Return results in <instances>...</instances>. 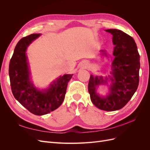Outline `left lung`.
<instances>
[{"label":"left lung","mask_w":150,"mask_h":150,"mask_svg":"<svg viewBox=\"0 0 150 150\" xmlns=\"http://www.w3.org/2000/svg\"><path fill=\"white\" fill-rule=\"evenodd\" d=\"M112 35L115 45L112 62V77L109 76L111 83L110 92L106 97H101L96 93V87L107 83L108 78L104 80L102 76L91 75L88 84V91L91 100L100 110L113 111L123 108L128 103L137 91L139 84L140 68L139 54L134 40L130 35L117 29H107ZM103 55L106 51L101 50Z\"/></svg>","instance_id":"1"}]
</instances>
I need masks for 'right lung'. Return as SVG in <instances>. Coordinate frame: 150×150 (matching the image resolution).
<instances>
[{"mask_svg": "<svg viewBox=\"0 0 150 150\" xmlns=\"http://www.w3.org/2000/svg\"><path fill=\"white\" fill-rule=\"evenodd\" d=\"M40 35L33 34L21 39L17 44L8 67L10 82L13 96L34 115L41 116L53 111L64 101L67 83L73 74L60 76L44 91H39L30 78L26 50L29 44Z\"/></svg>", "mask_w": 150, "mask_h": 150, "instance_id": "add662e5", "label": "right lung"}]
</instances>
